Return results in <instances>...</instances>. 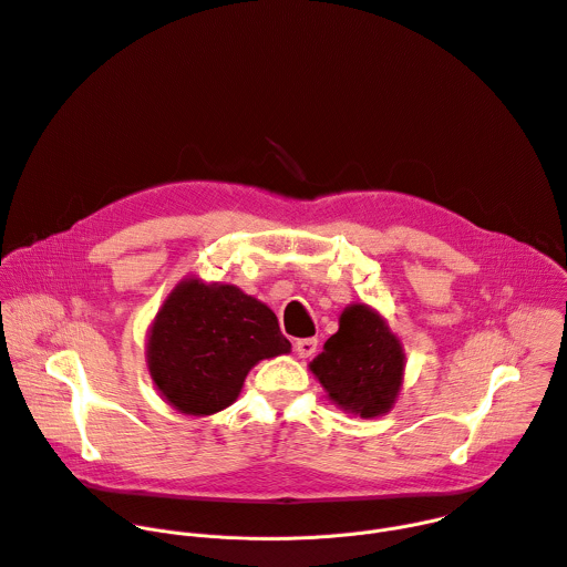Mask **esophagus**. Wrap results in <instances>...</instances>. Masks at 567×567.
Listing matches in <instances>:
<instances>
[{"mask_svg":"<svg viewBox=\"0 0 567 567\" xmlns=\"http://www.w3.org/2000/svg\"><path fill=\"white\" fill-rule=\"evenodd\" d=\"M316 348H318V341L316 339H298L296 343H293V350L300 354V357H311L313 352H316Z\"/></svg>","mask_w":567,"mask_h":567,"instance_id":"34e87169","label":"esophagus"}]
</instances>
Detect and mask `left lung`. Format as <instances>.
<instances>
[{"mask_svg": "<svg viewBox=\"0 0 567 567\" xmlns=\"http://www.w3.org/2000/svg\"><path fill=\"white\" fill-rule=\"evenodd\" d=\"M330 399L359 417H379L390 411L401 388L403 352L385 320L365 305L341 313L339 332L311 361Z\"/></svg>", "mask_w": 567, "mask_h": 567, "instance_id": "left-lung-1", "label": "left lung"}]
</instances>
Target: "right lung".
Segmentation results:
<instances>
[{
  "instance_id": "obj_1",
  "label": "right lung",
  "mask_w": 567,
  "mask_h": 567,
  "mask_svg": "<svg viewBox=\"0 0 567 567\" xmlns=\"http://www.w3.org/2000/svg\"><path fill=\"white\" fill-rule=\"evenodd\" d=\"M291 343L276 313L233 285L184 280L147 339L152 381L186 415H213L237 399L249 370Z\"/></svg>"
}]
</instances>
